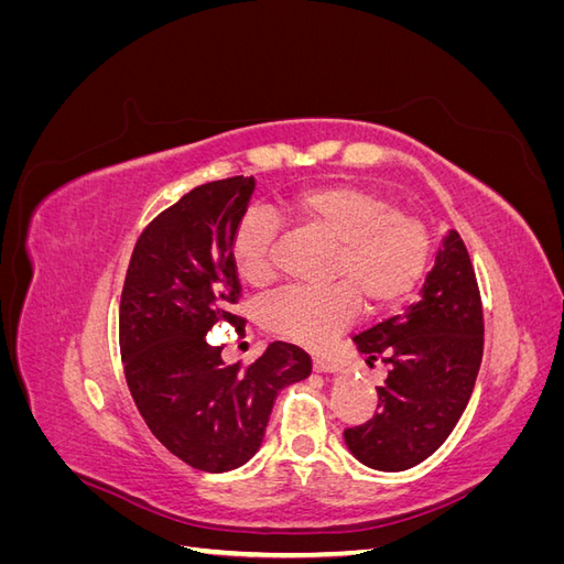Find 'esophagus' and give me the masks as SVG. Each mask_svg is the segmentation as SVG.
<instances>
[{
    "label": "esophagus",
    "mask_w": 564,
    "mask_h": 564,
    "mask_svg": "<svg viewBox=\"0 0 564 564\" xmlns=\"http://www.w3.org/2000/svg\"><path fill=\"white\" fill-rule=\"evenodd\" d=\"M313 367L317 373H336L338 371V365L334 360H329V357H315Z\"/></svg>",
    "instance_id": "34e87169"
}]
</instances>
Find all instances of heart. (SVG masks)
Returning a JSON list of instances; mask_svg holds the SVG:
<instances>
[{
	"label": "heart",
	"instance_id": "obj_1",
	"mask_svg": "<svg viewBox=\"0 0 564 564\" xmlns=\"http://www.w3.org/2000/svg\"><path fill=\"white\" fill-rule=\"evenodd\" d=\"M275 216L334 245L329 278L338 286L319 294H282L263 308L265 329L305 348H327L348 329L357 308L369 315L395 311L419 286L431 259V237L421 220L398 204L355 185L311 187L275 204ZM275 224L249 212L237 224L230 259L247 286L272 275Z\"/></svg>",
	"mask_w": 564,
	"mask_h": 564
}]
</instances>
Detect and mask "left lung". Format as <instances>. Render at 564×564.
I'll return each instance as SVG.
<instances>
[{"mask_svg": "<svg viewBox=\"0 0 564 564\" xmlns=\"http://www.w3.org/2000/svg\"><path fill=\"white\" fill-rule=\"evenodd\" d=\"M352 344L367 365L381 360L388 379L377 386L379 414L344 433L348 452L383 473L419 466L454 431L482 362V303L456 230L442 235L419 301Z\"/></svg>", "mask_w": 564, "mask_h": 564, "instance_id": "obj_1", "label": "left lung"}]
</instances>
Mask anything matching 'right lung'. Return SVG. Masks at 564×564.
I'll return each mask as SVG.
<instances>
[{
	"label": "right lung",
	"mask_w": 564,
	"mask_h": 564,
	"mask_svg": "<svg viewBox=\"0 0 564 564\" xmlns=\"http://www.w3.org/2000/svg\"><path fill=\"white\" fill-rule=\"evenodd\" d=\"M253 187V176L212 181L162 212L133 247L119 303L131 398L150 433L204 473L245 466L280 392L313 371L308 352L282 340L247 369L228 367L204 340L214 324L237 319L230 242Z\"/></svg>",
	"instance_id": "1"
}]
</instances>
